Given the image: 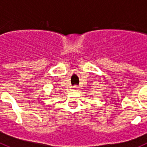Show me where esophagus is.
Listing matches in <instances>:
<instances>
[{
	"label": "esophagus",
	"instance_id": "esophagus-1",
	"mask_svg": "<svg viewBox=\"0 0 147 147\" xmlns=\"http://www.w3.org/2000/svg\"><path fill=\"white\" fill-rule=\"evenodd\" d=\"M73 90H74V91H78L79 90V87L77 86H74L73 87Z\"/></svg>",
	"mask_w": 147,
	"mask_h": 147
}]
</instances>
